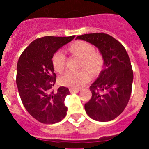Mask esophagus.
I'll return each mask as SVG.
<instances>
[{"label": "esophagus", "mask_w": 149, "mask_h": 149, "mask_svg": "<svg viewBox=\"0 0 149 149\" xmlns=\"http://www.w3.org/2000/svg\"><path fill=\"white\" fill-rule=\"evenodd\" d=\"M81 90L80 89H73V88H70L69 89V91H70V93H78L79 91Z\"/></svg>", "instance_id": "obj_1"}]
</instances>
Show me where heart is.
<instances>
[{
    "label": "heart",
    "instance_id": "b5f03b06",
    "mask_svg": "<svg viewBox=\"0 0 149 149\" xmlns=\"http://www.w3.org/2000/svg\"><path fill=\"white\" fill-rule=\"evenodd\" d=\"M72 54L82 59L81 68H85L92 74L99 72L103 65V57L98 52L94 51V48L89 43L84 41H78L73 43L68 48ZM65 54L62 51H57L52 58V63L56 72H63L65 66ZM89 72L85 69L79 72H67L60 77V82L62 85L73 89H77L89 81Z\"/></svg>",
    "mask_w": 149,
    "mask_h": 149
}]
</instances>
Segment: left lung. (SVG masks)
<instances>
[{"label":"left lung","mask_w":149,"mask_h":149,"mask_svg":"<svg viewBox=\"0 0 149 149\" xmlns=\"http://www.w3.org/2000/svg\"><path fill=\"white\" fill-rule=\"evenodd\" d=\"M76 39L86 41L98 48L104 60V68L91 84L92 98L85 104L90 118L108 122L119 116L128 103L134 79L131 63L124 46L106 33H89Z\"/></svg>","instance_id":"1"}]
</instances>
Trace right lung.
I'll use <instances>...</instances> for the list:
<instances>
[{"label":"right lung","mask_w":149,"mask_h":149,"mask_svg":"<svg viewBox=\"0 0 149 149\" xmlns=\"http://www.w3.org/2000/svg\"><path fill=\"white\" fill-rule=\"evenodd\" d=\"M68 37L44 36L35 39L23 51L17 64L16 84L24 106L30 115L43 124H54L64 119L68 88L51 90L56 82L52 58L63 46L73 40Z\"/></svg>","instance_id":"1"}]
</instances>
